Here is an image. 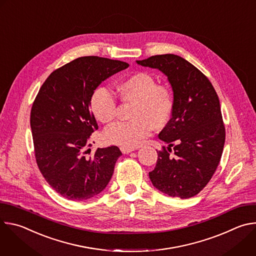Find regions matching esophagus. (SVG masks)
Listing matches in <instances>:
<instances>
[{
    "label": "esophagus",
    "mask_w": 256,
    "mask_h": 256,
    "mask_svg": "<svg viewBox=\"0 0 256 256\" xmlns=\"http://www.w3.org/2000/svg\"><path fill=\"white\" fill-rule=\"evenodd\" d=\"M120 151H122L124 154H128V153H130V152L134 151V148H126V147H122V148H120Z\"/></svg>",
    "instance_id": "esophagus-1"
}]
</instances>
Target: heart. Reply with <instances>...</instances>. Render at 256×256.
Here are the masks:
<instances>
[{
  "instance_id": "heart-1",
  "label": "heart",
  "mask_w": 256,
  "mask_h": 256,
  "mask_svg": "<svg viewBox=\"0 0 256 256\" xmlns=\"http://www.w3.org/2000/svg\"><path fill=\"white\" fill-rule=\"evenodd\" d=\"M118 90L124 101L136 103L132 112L134 120L118 122L107 126L103 138L108 144L134 148L151 134L153 126L161 128L168 124L174 108L173 94L147 72L128 76L120 84ZM89 106L95 120L101 124H109L116 116V97L105 87H98L92 92Z\"/></svg>"
}]
</instances>
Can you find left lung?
Wrapping results in <instances>:
<instances>
[{
	"label": "left lung",
	"mask_w": 256,
	"mask_h": 256,
	"mask_svg": "<svg viewBox=\"0 0 256 256\" xmlns=\"http://www.w3.org/2000/svg\"><path fill=\"white\" fill-rule=\"evenodd\" d=\"M136 62L164 72L174 96L172 118L159 134L169 146L157 151L149 177L170 196L192 198L208 184L222 157L226 132L220 100L210 80L184 58L167 54Z\"/></svg>",
	"instance_id": "obj_1"
}]
</instances>
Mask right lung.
Segmentation results:
<instances>
[{"label":"right lung","mask_w":256,"mask_h":256,"mask_svg":"<svg viewBox=\"0 0 256 256\" xmlns=\"http://www.w3.org/2000/svg\"><path fill=\"white\" fill-rule=\"evenodd\" d=\"M128 66L99 56L78 58L52 72L32 104L36 163L48 184L68 200L91 198L112 179L122 152L112 146L89 156L90 136L98 130L89 100L104 80Z\"/></svg>","instance_id":"1"}]
</instances>
